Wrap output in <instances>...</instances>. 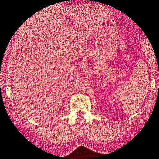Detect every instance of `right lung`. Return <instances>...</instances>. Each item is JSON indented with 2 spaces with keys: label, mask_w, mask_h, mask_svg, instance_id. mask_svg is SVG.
<instances>
[{
  "label": "right lung",
  "mask_w": 159,
  "mask_h": 159,
  "mask_svg": "<svg viewBox=\"0 0 159 159\" xmlns=\"http://www.w3.org/2000/svg\"><path fill=\"white\" fill-rule=\"evenodd\" d=\"M44 122H45V121H44Z\"/></svg>",
  "instance_id": "add662e5"
}]
</instances>
